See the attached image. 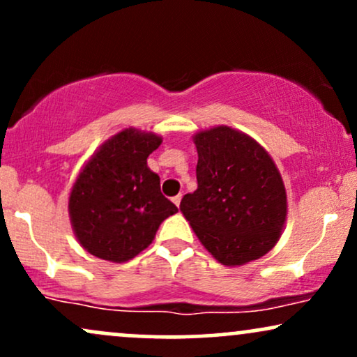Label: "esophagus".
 <instances>
[{
    "label": "esophagus",
    "mask_w": 357,
    "mask_h": 357,
    "mask_svg": "<svg viewBox=\"0 0 357 357\" xmlns=\"http://www.w3.org/2000/svg\"><path fill=\"white\" fill-rule=\"evenodd\" d=\"M181 198H183L181 195H176V196H174V198H173V203L176 204V206H179V203H181Z\"/></svg>",
    "instance_id": "obj_1"
}]
</instances>
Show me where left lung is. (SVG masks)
<instances>
[{
  "mask_svg": "<svg viewBox=\"0 0 357 357\" xmlns=\"http://www.w3.org/2000/svg\"><path fill=\"white\" fill-rule=\"evenodd\" d=\"M198 151L195 192L179 210L220 264L238 267L275 247L287 218V192L270 154L228 126L192 136Z\"/></svg>",
  "mask_w": 357,
  "mask_h": 357,
  "instance_id": "obj_1",
  "label": "left lung"
}]
</instances>
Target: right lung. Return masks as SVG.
I'll return each mask as SVG.
<instances>
[{
	"label": "right lung",
	"mask_w": 357,
	"mask_h": 357,
	"mask_svg": "<svg viewBox=\"0 0 357 357\" xmlns=\"http://www.w3.org/2000/svg\"><path fill=\"white\" fill-rule=\"evenodd\" d=\"M154 132L121 130L85 162L73 183L68 215L77 240L102 260H130L153 243L159 225L178 208L161 192L147 158L161 146Z\"/></svg>",
	"instance_id": "add662e5"
}]
</instances>
